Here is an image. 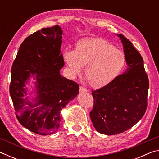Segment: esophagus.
<instances>
[{
	"mask_svg": "<svg viewBox=\"0 0 159 159\" xmlns=\"http://www.w3.org/2000/svg\"><path fill=\"white\" fill-rule=\"evenodd\" d=\"M79 92L80 93H85L87 92V89L85 87H83V86H80L79 88Z\"/></svg>",
	"mask_w": 159,
	"mask_h": 159,
	"instance_id": "1",
	"label": "esophagus"
}]
</instances>
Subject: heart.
<instances>
[{
	"instance_id": "b5f03b06",
	"label": "heart",
	"mask_w": 159,
	"mask_h": 159,
	"mask_svg": "<svg viewBox=\"0 0 159 159\" xmlns=\"http://www.w3.org/2000/svg\"><path fill=\"white\" fill-rule=\"evenodd\" d=\"M63 59L70 74H79L85 66V77L90 86L101 88L111 84L122 73L126 64L123 51L100 38L83 39L74 50H66Z\"/></svg>"
}]
</instances>
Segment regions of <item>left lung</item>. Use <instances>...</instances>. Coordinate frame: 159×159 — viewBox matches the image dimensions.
<instances>
[{
    "mask_svg": "<svg viewBox=\"0 0 159 159\" xmlns=\"http://www.w3.org/2000/svg\"><path fill=\"white\" fill-rule=\"evenodd\" d=\"M118 36L128 68L111 84L92 91L91 120L97 131L107 135L123 133L141 119L147 107L149 87L141 55L123 35Z\"/></svg>",
    "mask_w": 159,
    "mask_h": 159,
    "instance_id": "1",
    "label": "left lung"
}]
</instances>
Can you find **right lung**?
I'll use <instances>...</instances> for the list:
<instances>
[{
	"label": "right lung",
	"mask_w": 159,
	"mask_h": 159,
	"mask_svg": "<svg viewBox=\"0 0 159 159\" xmlns=\"http://www.w3.org/2000/svg\"><path fill=\"white\" fill-rule=\"evenodd\" d=\"M62 30L56 25L29 36L21 44L11 69L10 94L17 120L34 133L48 135L57 130L61 110L79 94L77 83L62 77ZM36 76L38 95L31 102L23 99L25 83Z\"/></svg>",
	"instance_id": "add662e5"
}]
</instances>
